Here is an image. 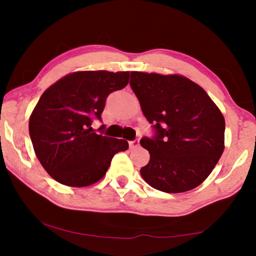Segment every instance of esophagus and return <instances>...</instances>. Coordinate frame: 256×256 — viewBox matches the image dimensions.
<instances>
[{
    "label": "esophagus",
    "mask_w": 256,
    "mask_h": 256,
    "mask_svg": "<svg viewBox=\"0 0 256 256\" xmlns=\"http://www.w3.org/2000/svg\"><path fill=\"white\" fill-rule=\"evenodd\" d=\"M140 144V141H138V138L136 140H133V141H130V149H136Z\"/></svg>",
    "instance_id": "34e87169"
}]
</instances>
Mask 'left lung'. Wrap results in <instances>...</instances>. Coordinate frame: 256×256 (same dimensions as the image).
<instances>
[{
  "label": "left lung",
  "instance_id": "left-lung-1",
  "mask_svg": "<svg viewBox=\"0 0 256 256\" xmlns=\"http://www.w3.org/2000/svg\"><path fill=\"white\" fill-rule=\"evenodd\" d=\"M132 90L156 136L142 138L150 160L140 170L151 188L166 193L196 188L224 149V118L206 90L180 74L131 72Z\"/></svg>",
  "mask_w": 256,
  "mask_h": 256
}]
</instances>
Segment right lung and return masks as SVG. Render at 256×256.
Instances as JSON below:
<instances>
[{"label": "right lung", "mask_w": 256, "mask_h": 256, "mask_svg": "<svg viewBox=\"0 0 256 256\" xmlns=\"http://www.w3.org/2000/svg\"><path fill=\"white\" fill-rule=\"evenodd\" d=\"M128 78V71H78L42 94L30 115L29 134L38 160L56 182L71 188L97 183L114 154L128 149L123 138L92 133L107 96L123 89Z\"/></svg>", "instance_id": "1"}]
</instances>
